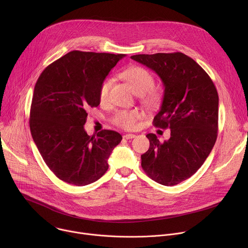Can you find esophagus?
<instances>
[{
  "label": "esophagus",
  "instance_id": "34e87169",
  "mask_svg": "<svg viewBox=\"0 0 248 248\" xmlns=\"http://www.w3.org/2000/svg\"><path fill=\"white\" fill-rule=\"evenodd\" d=\"M135 137V134H131V133H126L124 135V139H131V138H134Z\"/></svg>",
  "mask_w": 248,
  "mask_h": 248
}]
</instances>
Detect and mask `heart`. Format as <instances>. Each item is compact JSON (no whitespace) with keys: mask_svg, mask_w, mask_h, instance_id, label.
<instances>
[{"mask_svg":"<svg viewBox=\"0 0 248 248\" xmlns=\"http://www.w3.org/2000/svg\"><path fill=\"white\" fill-rule=\"evenodd\" d=\"M122 78L129 83L134 92L139 95L140 101L146 107L155 108L163 100L164 93L159 87L154 86L155 78L148 69L133 65L121 74ZM113 80L110 78H105L99 88V102L106 105L110 102V92ZM141 114L136 110H120L112 118V123L119 127L130 130L136 126V122Z\"/></svg>","mask_w":248,"mask_h":248,"instance_id":"heart-1","label":"heart"}]
</instances>
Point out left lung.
Wrapping results in <instances>:
<instances>
[{
  "label": "left lung",
  "instance_id": "left-lung-1",
  "mask_svg": "<svg viewBox=\"0 0 248 248\" xmlns=\"http://www.w3.org/2000/svg\"><path fill=\"white\" fill-rule=\"evenodd\" d=\"M164 83V98L153 124L170 128V137L160 142L154 133L141 167L156 183L171 186L194 174L214 147L218 135L219 96L205 70L181 53L134 55Z\"/></svg>",
  "mask_w": 248,
  "mask_h": 248
}]
</instances>
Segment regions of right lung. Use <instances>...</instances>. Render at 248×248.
<instances>
[{
	"instance_id": "add662e5",
	"label": "right lung",
	"mask_w": 248,
	"mask_h": 248,
	"mask_svg": "<svg viewBox=\"0 0 248 248\" xmlns=\"http://www.w3.org/2000/svg\"><path fill=\"white\" fill-rule=\"evenodd\" d=\"M125 55L72 51L49 64L34 87L29 126L44 162L57 178L86 186L107 171L122 135L84 130L87 111L97 107L102 81Z\"/></svg>"
}]
</instances>
